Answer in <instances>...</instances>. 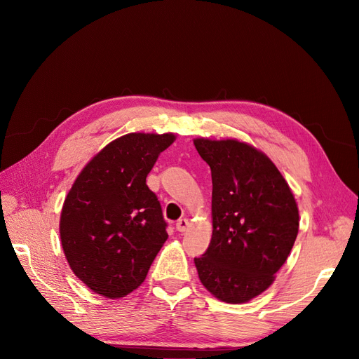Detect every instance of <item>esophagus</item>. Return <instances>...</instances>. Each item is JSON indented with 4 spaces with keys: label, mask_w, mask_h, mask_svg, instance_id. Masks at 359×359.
<instances>
[{
    "label": "esophagus",
    "mask_w": 359,
    "mask_h": 359,
    "mask_svg": "<svg viewBox=\"0 0 359 359\" xmlns=\"http://www.w3.org/2000/svg\"><path fill=\"white\" fill-rule=\"evenodd\" d=\"M187 229H189V219L182 218V219H179V221L176 222V230H177L179 233H184V231H187Z\"/></svg>",
    "instance_id": "1"
}]
</instances>
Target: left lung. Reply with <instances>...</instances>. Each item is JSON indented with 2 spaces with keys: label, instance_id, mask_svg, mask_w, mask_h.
<instances>
[{
  "label": "left lung",
  "instance_id": "8db88e82",
  "mask_svg": "<svg viewBox=\"0 0 359 359\" xmlns=\"http://www.w3.org/2000/svg\"><path fill=\"white\" fill-rule=\"evenodd\" d=\"M211 167L212 237L195 266L202 285L229 304L266 291L287 262L299 229L294 194L273 161L234 138H195Z\"/></svg>",
  "mask_w": 359,
  "mask_h": 359
}]
</instances>
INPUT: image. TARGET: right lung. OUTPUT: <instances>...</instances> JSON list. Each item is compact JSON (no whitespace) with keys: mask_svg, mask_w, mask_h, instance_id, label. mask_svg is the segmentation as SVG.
<instances>
[{"mask_svg":"<svg viewBox=\"0 0 359 359\" xmlns=\"http://www.w3.org/2000/svg\"><path fill=\"white\" fill-rule=\"evenodd\" d=\"M176 135L130 132L109 142L80 172L61 211L60 237L74 275L93 292L137 290L168 234L145 179Z\"/></svg>","mask_w":359,"mask_h":359,"instance_id":"right-lung-1","label":"right lung"}]
</instances>
